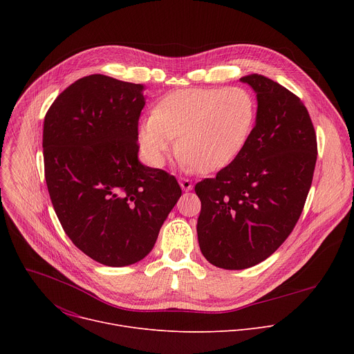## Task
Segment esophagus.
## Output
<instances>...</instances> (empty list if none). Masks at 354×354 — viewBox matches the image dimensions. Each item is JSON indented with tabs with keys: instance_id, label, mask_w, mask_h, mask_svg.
Returning <instances> with one entry per match:
<instances>
[{
	"instance_id": "obj_1",
	"label": "esophagus",
	"mask_w": 354,
	"mask_h": 354,
	"mask_svg": "<svg viewBox=\"0 0 354 354\" xmlns=\"http://www.w3.org/2000/svg\"><path fill=\"white\" fill-rule=\"evenodd\" d=\"M179 185H180V187H182L185 192H189V190L193 189L192 180H189V179H186V178H179Z\"/></svg>"
}]
</instances>
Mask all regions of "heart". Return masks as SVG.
<instances>
[{"mask_svg": "<svg viewBox=\"0 0 354 354\" xmlns=\"http://www.w3.org/2000/svg\"><path fill=\"white\" fill-rule=\"evenodd\" d=\"M257 119V102L241 86L189 88L162 97L138 131L147 160L162 167L174 138L186 168L216 172L245 148Z\"/></svg>", "mask_w": 354, "mask_h": 354, "instance_id": "b5f03b06", "label": "heart"}]
</instances>
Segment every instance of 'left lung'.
<instances>
[{"label":"left lung","instance_id":"obj_1","mask_svg":"<svg viewBox=\"0 0 354 354\" xmlns=\"http://www.w3.org/2000/svg\"><path fill=\"white\" fill-rule=\"evenodd\" d=\"M257 93L255 127L241 154L198 182L197 239L214 266L241 270L268 259L295 227L313 183L317 134L299 97L273 80H239Z\"/></svg>","mask_w":354,"mask_h":354}]
</instances>
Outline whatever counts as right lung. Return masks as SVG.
I'll return each mask as SVG.
<instances>
[{"mask_svg":"<svg viewBox=\"0 0 354 354\" xmlns=\"http://www.w3.org/2000/svg\"><path fill=\"white\" fill-rule=\"evenodd\" d=\"M144 85L102 74L80 78L43 124L44 178L59 221L91 259L133 265L154 248L182 189L138 161Z\"/></svg>","mask_w":354,"mask_h":354,"instance_id":"obj_1","label":"right lung"}]
</instances>
